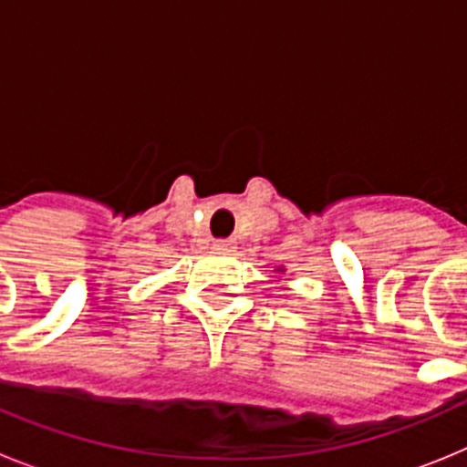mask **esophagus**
<instances>
[{
	"mask_svg": "<svg viewBox=\"0 0 467 467\" xmlns=\"http://www.w3.org/2000/svg\"><path fill=\"white\" fill-rule=\"evenodd\" d=\"M214 250H220V253H231V250H234V241L220 238V241H214Z\"/></svg>",
	"mask_w": 467,
	"mask_h": 467,
	"instance_id": "1",
	"label": "esophagus"
}]
</instances>
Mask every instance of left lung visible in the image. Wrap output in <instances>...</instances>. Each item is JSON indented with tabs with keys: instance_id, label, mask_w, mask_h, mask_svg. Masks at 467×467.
<instances>
[{
	"instance_id": "8db88e82",
	"label": "left lung",
	"mask_w": 467,
	"mask_h": 467,
	"mask_svg": "<svg viewBox=\"0 0 467 467\" xmlns=\"http://www.w3.org/2000/svg\"><path fill=\"white\" fill-rule=\"evenodd\" d=\"M278 271H285V269H278Z\"/></svg>"
}]
</instances>
